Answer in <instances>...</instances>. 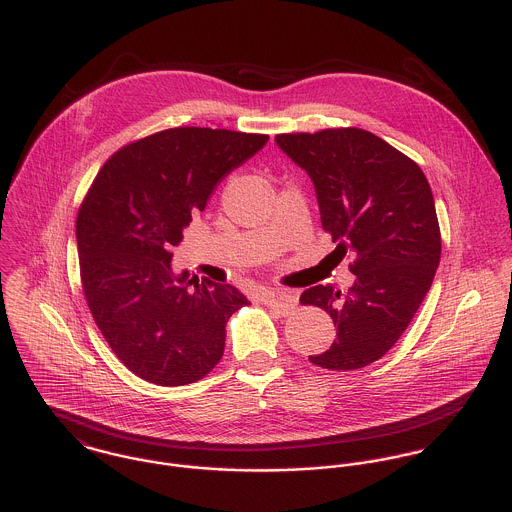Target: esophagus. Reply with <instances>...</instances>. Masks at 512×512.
Returning a JSON list of instances; mask_svg holds the SVG:
<instances>
[{"mask_svg":"<svg viewBox=\"0 0 512 512\" xmlns=\"http://www.w3.org/2000/svg\"><path fill=\"white\" fill-rule=\"evenodd\" d=\"M262 302L266 306H270L272 310H276L278 314L282 316H288L292 310H296L298 306V298L294 294H288V292H274V290H268L262 294Z\"/></svg>","mask_w":512,"mask_h":512,"instance_id":"esophagus-1","label":"esophagus"}]
</instances>
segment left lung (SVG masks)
I'll return each mask as SVG.
<instances>
[{"label": "left lung", "instance_id": "obj_1", "mask_svg": "<svg viewBox=\"0 0 512 512\" xmlns=\"http://www.w3.org/2000/svg\"><path fill=\"white\" fill-rule=\"evenodd\" d=\"M276 145L314 182L322 226L349 254L347 294L308 288L300 302L326 310L338 326L324 369H359L383 357L411 324L441 260V232L423 171L363 129L278 135Z\"/></svg>", "mask_w": 512, "mask_h": 512}]
</instances>
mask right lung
Returning <instances> with one entry per match:
<instances>
[{"label": "right lung", "mask_w": 512, "mask_h": 512, "mask_svg": "<svg viewBox=\"0 0 512 512\" xmlns=\"http://www.w3.org/2000/svg\"><path fill=\"white\" fill-rule=\"evenodd\" d=\"M266 143L268 135L178 127L123 147L93 180L77 216L83 292L135 375L186 385L220 361L226 322L248 300L230 284L174 272L171 248L214 188Z\"/></svg>", "instance_id": "right-lung-1"}]
</instances>
